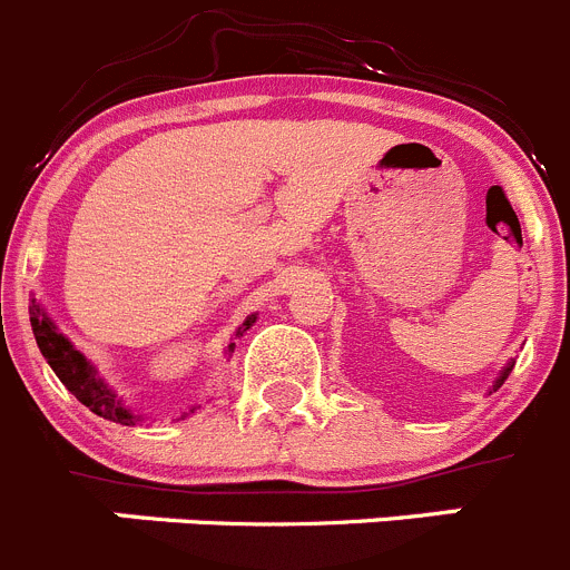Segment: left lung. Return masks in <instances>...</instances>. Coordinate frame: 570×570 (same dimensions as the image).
Listing matches in <instances>:
<instances>
[{
  "instance_id": "1",
  "label": "left lung",
  "mask_w": 570,
  "mask_h": 570,
  "mask_svg": "<svg viewBox=\"0 0 570 570\" xmlns=\"http://www.w3.org/2000/svg\"><path fill=\"white\" fill-rule=\"evenodd\" d=\"M512 365H514V363H509V365H507V368H503V371H501V376H498V380H494L492 391H498V387H501V385H503V382H507V376H509V371H512Z\"/></svg>"
}]
</instances>
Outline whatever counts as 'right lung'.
Wrapping results in <instances>:
<instances>
[{
  "label": "right lung",
  "mask_w": 570,
  "mask_h": 570,
  "mask_svg": "<svg viewBox=\"0 0 570 570\" xmlns=\"http://www.w3.org/2000/svg\"><path fill=\"white\" fill-rule=\"evenodd\" d=\"M255 323V315H249L247 321L238 326V334L247 332L249 326ZM30 326H33L36 343H39L41 354L50 363V368L56 371L58 380L67 385L69 393H76V399L81 405H87L89 411L98 413V416L109 419V422H120V424H135L137 416L124 405V399L117 396L109 385L98 376L95 365L83 357L81 351L76 345L69 343L61 332L56 328V323L47 317V312L41 309L39 303L33 301L30 306ZM227 351H233V343L227 345Z\"/></svg>",
  "instance_id": "obj_1"
}]
</instances>
